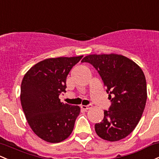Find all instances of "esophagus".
Segmentation results:
<instances>
[{"label": "esophagus", "mask_w": 159, "mask_h": 159, "mask_svg": "<svg viewBox=\"0 0 159 159\" xmlns=\"http://www.w3.org/2000/svg\"><path fill=\"white\" fill-rule=\"evenodd\" d=\"M81 108L82 109H84V110H88V109H91L92 108V105L91 104H89V105L88 106H81Z\"/></svg>", "instance_id": "obj_1"}]
</instances>
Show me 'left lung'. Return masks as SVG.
<instances>
[{"label": "left lung", "mask_w": 159, "mask_h": 159, "mask_svg": "<svg viewBox=\"0 0 159 159\" xmlns=\"http://www.w3.org/2000/svg\"><path fill=\"white\" fill-rule=\"evenodd\" d=\"M81 62L91 64L98 71L111 102L109 110H104L103 120L95 125L96 133L111 142L125 138L136 128L146 106L143 71L134 61L118 54H92Z\"/></svg>", "instance_id": "8db88e82"}]
</instances>
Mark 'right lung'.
<instances>
[{"instance_id": "add662e5", "label": "right lung", "mask_w": 159, "mask_h": 159, "mask_svg": "<svg viewBox=\"0 0 159 159\" xmlns=\"http://www.w3.org/2000/svg\"><path fill=\"white\" fill-rule=\"evenodd\" d=\"M83 56L41 61L31 68L21 84V104L34 133L49 143H60L70 136L81 109L64 104L66 78Z\"/></svg>"}]
</instances>
